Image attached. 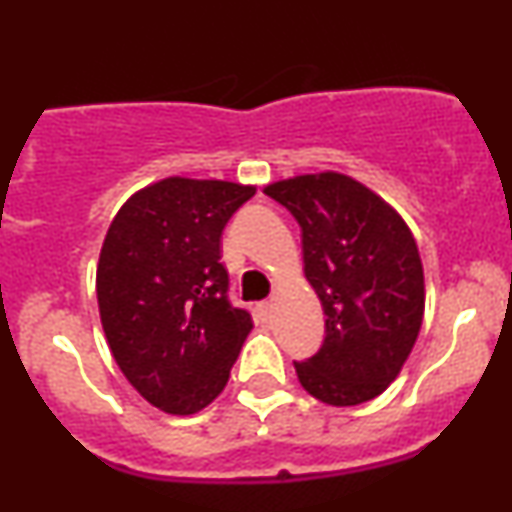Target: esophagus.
<instances>
[{
	"label": "esophagus",
	"mask_w": 512,
	"mask_h": 512,
	"mask_svg": "<svg viewBox=\"0 0 512 512\" xmlns=\"http://www.w3.org/2000/svg\"><path fill=\"white\" fill-rule=\"evenodd\" d=\"M255 313H257V317H260V320H267V317L272 315V303H269V301L257 303L255 305Z\"/></svg>",
	"instance_id": "esophagus-1"
}]
</instances>
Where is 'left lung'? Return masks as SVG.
<instances>
[{
  "label": "left lung",
  "instance_id": "8db88e82",
  "mask_svg": "<svg viewBox=\"0 0 512 512\" xmlns=\"http://www.w3.org/2000/svg\"><path fill=\"white\" fill-rule=\"evenodd\" d=\"M301 226L305 279L325 310V342L293 361L320 402L354 407L397 378L424 320V267L409 226L385 199L342 173L264 187Z\"/></svg>",
  "mask_w": 512,
  "mask_h": 512
}]
</instances>
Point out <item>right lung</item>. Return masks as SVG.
I'll list each match as a JSON object with an SVG mask.
<instances>
[{
    "instance_id": "add662e5",
    "label": "right lung",
    "mask_w": 512,
    "mask_h": 512,
    "mask_svg": "<svg viewBox=\"0 0 512 512\" xmlns=\"http://www.w3.org/2000/svg\"><path fill=\"white\" fill-rule=\"evenodd\" d=\"M252 195L238 182L166 178L129 197L103 240L105 339L134 390L168 414L214 402L252 330L221 262L223 228Z\"/></svg>"
}]
</instances>
